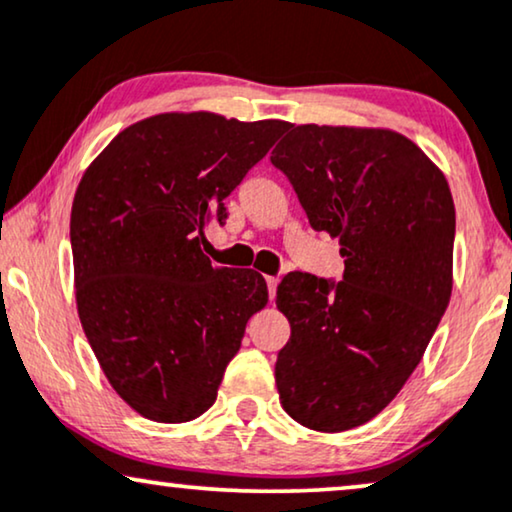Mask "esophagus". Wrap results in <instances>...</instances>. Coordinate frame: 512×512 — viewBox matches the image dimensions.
<instances>
[{
	"mask_svg": "<svg viewBox=\"0 0 512 512\" xmlns=\"http://www.w3.org/2000/svg\"><path fill=\"white\" fill-rule=\"evenodd\" d=\"M267 288H269V297L274 299V297H276V288H278V278L269 276V278H267Z\"/></svg>",
	"mask_w": 512,
	"mask_h": 512,
	"instance_id": "obj_1",
	"label": "esophagus"
}]
</instances>
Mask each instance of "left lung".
Listing matches in <instances>:
<instances>
[{
  "instance_id": "obj_1",
  "label": "left lung",
  "mask_w": 512,
  "mask_h": 512,
  "mask_svg": "<svg viewBox=\"0 0 512 512\" xmlns=\"http://www.w3.org/2000/svg\"><path fill=\"white\" fill-rule=\"evenodd\" d=\"M271 163L311 227L339 238L344 281L292 271L276 290L290 342L276 360L283 410L311 431L363 426L424 358L454 285L447 177L403 133L290 124Z\"/></svg>"
}]
</instances>
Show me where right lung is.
<instances>
[{
  "label": "right lung",
  "mask_w": 512,
  "mask_h": 512,
  "mask_svg": "<svg viewBox=\"0 0 512 512\" xmlns=\"http://www.w3.org/2000/svg\"><path fill=\"white\" fill-rule=\"evenodd\" d=\"M288 126L154 114L81 177L70 217L79 320L107 381L145 419L201 417L269 302L262 274L210 264L201 234L224 222L222 201Z\"/></svg>",
  "instance_id": "right-lung-1"
}]
</instances>
